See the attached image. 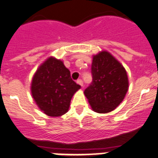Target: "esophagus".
Masks as SVG:
<instances>
[{
  "mask_svg": "<svg viewBox=\"0 0 158 158\" xmlns=\"http://www.w3.org/2000/svg\"><path fill=\"white\" fill-rule=\"evenodd\" d=\"M77 83L78 84V85H80L81 86H83V81H82V80H81V79H78L77 81Z\"/></svg>",
  "mask_w": 158,
  "mask_h": 158,
  "instance_id": "34e87169",
  "label": "esophagus"
}]
</instances>
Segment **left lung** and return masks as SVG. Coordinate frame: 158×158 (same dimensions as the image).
Wrapping results in <instances>:
<instances>
[{
  "instance_id": "left-lung-1",
  "label": "left lung",
  "mask_w": 158,
  "mask_h": 158,
  "mask_svg": "<svg viewBox=\"0 0 158 158\" xmlns=\"http://www.w3.org/2000/svg\"><path fill=\"white\" fill-rule=\"evenodd\" d=\"M93 82L84 94L97 113L115 110L123 100L129 88L127 71L111 53L102 51L93 56Z\"/></svg>"
}]
</instances>
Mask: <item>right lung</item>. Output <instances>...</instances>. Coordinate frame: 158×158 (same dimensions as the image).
<instances>
[{"label": "right lung", "instance_id": "obj_1", "mask_svg": "<svg viewBox=\"0 0 158 158\" xmlns=\"http://www.w3.org/2000/svg\"><path fill=\"white\" fill-rule=\"evenodd\" d=\"M81 86L71 79L70 72L63 62L49 57L38 68L31 84L35 104L51 117L64 115L69 110L73 96Z\"/></svg>", "mask_w": 158, "mask_h": 158}]
</instances>
